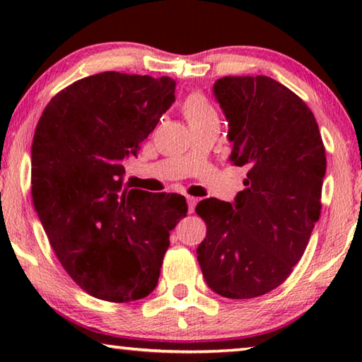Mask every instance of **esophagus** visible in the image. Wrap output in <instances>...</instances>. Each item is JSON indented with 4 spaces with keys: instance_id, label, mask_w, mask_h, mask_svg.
Here are the masks:
<instances>
[{
    "instance_id": "esophagus-1",
    "label": "esophagus",
    "mask_w": 362,
    "mask_h": 362,
    "mask_svg": "<svg viewBox=\"0 0 362 362\" xmlns=\"http://www.w3.org/2000/svg\"><path fill=\"white\" fill-rule=\"evenodd\" d=\"M187 203H188V212L193 214L194 212V207H196V203H198V199L193 198V196H187Z\"/></svg>"
}]
</instances>
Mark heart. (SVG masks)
Masks as SVG:
<instances>
[{
    "instance_id": "b5f03b06",
    "label": "heart",
    "mask_w": 362,
    "mask_h": 362,
    "mask_svg": "<svg viewBox=\"0 0 362 362\" xmlns=\"http://www.w3.org/2000/svg\"><path fill=\"white\" fill-rule=\"evenodd\" d=\"M183 110H185V116H187L188 122L203 121L207 118H216V112H214V108L209 105V102H207L204 97L199 94L189 95L185 100Z\"/></svg>"
}]
</instances>
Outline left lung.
<instances>
[{
    "mask_svg": "<svg viewBox=\"0 0 362 362\" xmlns=\"http://www.w3.org/2000/svg\"><path fill=\"white\" fill-rule=\"evenodd\" d=\"M214 95L228 121L230 161L247 169L233 203L199 201L207 233L198 262L226 298L276 289L302 259L321 214L326 150L311 110L268 76H225Z\"/></svg>",
    "mask_w": 362,
    "mask_h": 362,
    "instance_id": "obj_1",
    "label": "left lung"
}]
</instances>
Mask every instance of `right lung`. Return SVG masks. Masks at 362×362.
I'll use <instances>...</instances> for the list:
<instances>
[{
  "instance_id": "add662e5",
  "label": "right lung",
  "mask_w": 362,
  "mask_h": 362,
  "mask_svg": "<svg viewBox=\"0 0 362 362\" xmlns=\"http://www.w3.org/2000/svg\"><path fill=\"white\" fill-rule=\"evenodd\" d=\"M174 102L173 78L103 71L54 95L35 129V209L65 272L95 298L151 293L169 231L187 216L180 194L124 185L122 163Z\"/></svg>"
}]
</instances>
